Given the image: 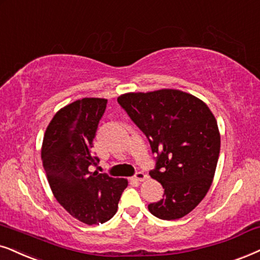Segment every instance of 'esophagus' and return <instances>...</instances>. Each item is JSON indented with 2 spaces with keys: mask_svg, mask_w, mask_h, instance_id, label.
<instances>
[{
  "mask_svg": "<svg viewBox=\"0 0 260 260\" xmlns=\"http://www.w3.org/2000/svg\"><path fill=\"white\" fill-rule=\"evenodd\" d=\"M146 179H147V175L146 174H144L143 172H138L136 175L132 177V180H134V181H144V180Z\"/></svg>",
  "mask_w": 260,
  "mask_h": 260,
  "instance_id": "esophagus-1",
  "label": "esophagus"
}]
</instances>
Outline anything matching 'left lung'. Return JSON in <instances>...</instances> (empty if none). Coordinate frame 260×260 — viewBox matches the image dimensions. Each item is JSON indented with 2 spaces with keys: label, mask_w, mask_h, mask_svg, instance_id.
<instances>
[{
  "label": "left lung",
  "mask_w": 260,
  "mask_h": 260,
  "mask_svg": "<svg viewBox=\"0 0 260 260\" xmlns=\"http://www.w3.org/2000/svg\"><path fill=\"white\" fill-rule=\"evenodd\" d=\"M117 102L157 153L150 176L164 194L149 211L167 221L183 217L204 199L215 176L221 147L215 116L202 100L173 88L129 92Z\"/></svg>",
  "instance_id": "1"
}]
</instances>
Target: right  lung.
Listing matches in <instances>:
<instances>
[{
  "instance_id": "add662e5",
  "label": "right lung",
  "mask_w": 260,
  "mask_h": 260,
  "mask_svg": "<svg viewBox=\"0 0 260 260\" xmlns=\"http://www.w3.org/2000/svg\"><path fill=\"white\" fill-rule=\"evenodd\" d=\"M107 102L83 98L63 107L43 138V167L52 194L68 213L88 225L113 217L128 185L126 179L92 172L100 162L92 147Z\"/></svg>"
}]
</instances>
